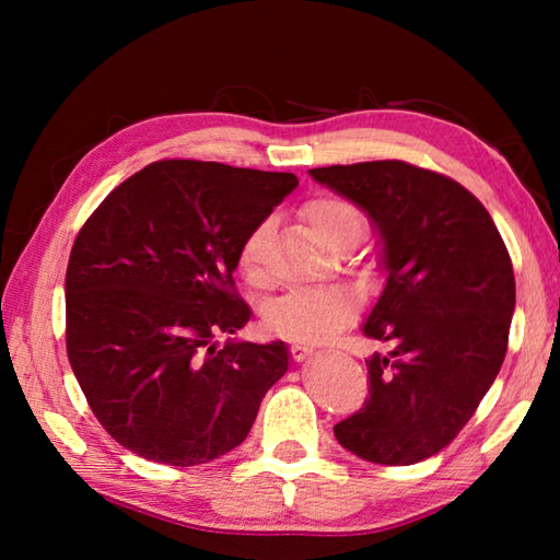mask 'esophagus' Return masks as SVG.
Instances as JSON below:
<instances>
[{
  "label": "esophagus",
  "mask_w": 560,
  "mask_h": 560,
  "mask_svg": "<svg viewBox=\"0 0 560 560\" xmlns=\"http://www.w3.org/2000/svg\"><path fill=\"white\" fill-rule=\"evenodd\" d=\"M308 355H314V346H306V343H291V358L293 360H306Z\"/></svg>",
  "instance_id": "34e87169"
}]
</instances>
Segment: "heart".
<instances>
[{"label": "heart", "mask_w": 560, "mask_h": 560, "mask_svg": "<svg viewBox=\"0 0 560 560\" xmlns=\"http://www.w3.org/2000/svg\"><path fill=\"white\" fill-rule=\"evenodd\" d=\"M308 230L320 244L334 249L343 240H360L365 230L363 212L346 197L326 195L303 207ZM269 236V222L254 226L240 249V269L252 283L267 281L264 269V244ZM355 316V299L346 289H296L281 296L267 314V326L283 338L303 343H324L348 326Z\"/></svg>", "instance_id": "b5f03b06"}]
</instances>
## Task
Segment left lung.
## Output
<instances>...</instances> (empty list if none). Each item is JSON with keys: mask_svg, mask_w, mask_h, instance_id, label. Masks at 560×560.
Here are the masks:
<instances>
[{"mask_svg": "<svg viewBox=\"0 0 560 560\" xmlns=\"http://www.w3.org/2000/svg\"><path fill=\"white\" fill-rule=\"evenodd\" d=\"M381 236L385 287L363 324L371 397L334 428L355 457L407 467L477 412L504 363L516 281L491 214L459 183L402 160L314 167Z\"/></svg>", "mask_w": 560, "mask_h": 560, "instance_id": "8db88e82", "label": "left lung"}]
</instances>
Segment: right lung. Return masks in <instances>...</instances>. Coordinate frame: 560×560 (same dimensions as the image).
<instances>
[{"instance_id": "right-lung-1", "label": "right lung", "mask_w": 560, "mask_h": 560, "mask_svg": "<svg viewBox=\"0 0 560 560\" xmlns=\"http://www.w3.org/2000/svg\"><path fill=\"white\" fill-rule=\"evenodd\" d=\"M293 173L160 160L120 183L75 236L66 353L93 415L138 457L195 467L246 440L289 346L236 334L252 311L232 273Z\"/></svg>"}]
</instances>
